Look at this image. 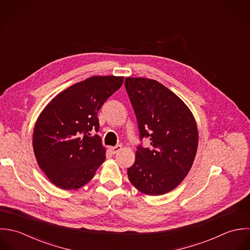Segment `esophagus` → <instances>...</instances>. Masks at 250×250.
<instances>
[{"label": "esophagus", "mask_w": 250, "mask_h": 250, "mask_svg": "<svg viewBox=\"0 0 250 250\" xmlns=\"http://www.w3.org/2000/svg\"><path fill=\"white\" fill-rule=\"evenodd\" d=\"M121 149H122V145H117V146H115V147H110V148H109V150H110L112 154L117 153L118 151L121 150Z\"/></svg>", "instance_id": "1"}]
</instances>
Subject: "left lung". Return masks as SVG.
<instances>
[{"label":"left lung","mask_w":250,"mask_h":250,"mask_svg":"<svg viewBox=\"0 0 250 250\" xmlns=\"http://www.w3.org/2000/svg\"><path fill=\"white\" fill-rule=\"evenodd\" d=\"M125 90L136 115L140 140L135 162L127 169L130 183L147 195H162L188 174L198 147V129L186 103L159 82L126 77Z\"/></svg>","instance_id":"obj_1"}]
</instances>
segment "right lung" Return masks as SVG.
<instances>
[{"label": "right lung", "instance_id": "right-lung-1", "mask_svg": "<svg viewBox=\"0 0 250 250\" xmlns=\"http://www.w3.org/2000/svg\"><path fill=\"white\" fill-rule=\"evenodd\" d=\"M122 76H93L57 95L41 113L33 148L39 166L56 187L77 189L89 183L105 160L98 134V112L121 88Z\"/></svg>", "mask_w": 250, "mask_h": 250}]
</instances>
